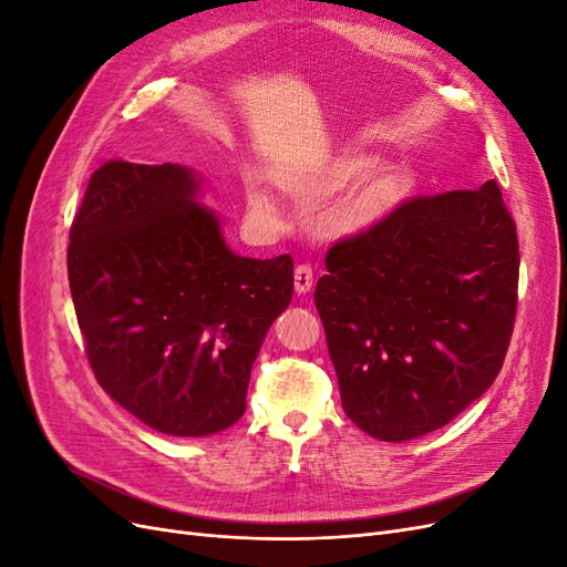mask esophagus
<instances>
[{"label": "esophagus", "instance_id": "esophagus-1", "mask_svg": "<svg viewBox=\"0 0 567 567\" xmlns=\"http://www.w3.org/2000/svg\"><path fill=\"white\" fill-rule=\"evenodd\" d=\"M293 284H296V293H310V288L315 284V271L310 265H298L296 274H293Z\"/></svg>", "mask_w": 567, "mask_h": 567}]
</instances>
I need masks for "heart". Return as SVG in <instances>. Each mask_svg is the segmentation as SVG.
Segmentation results:
<instances>
[{
	"label": "heart",
	"mask_w": 567,
	"mask_h": 567,
	"mask_svg": "<svg viewBox=\"0 0 567 567\" xmlns=\"http://www.w3.org/2000/svg\"><path fill=\"white\" fill-rule=\"evenodd\" d=\"M364 165H367V158L362 156L338 158L317 177L290 182V192H296L300 196L338 192V188L350 184L359 173H362ZM398 196H400L398 173H394L390 165H373L369 173H364V177L333 205L326 219H329V227L336 234L367 231L392 208ZM246 200H248V210L252 215L274 217V200L260 182L255 179L246 182Z\"/></svg>",
	"instance_id": "heart-1"
}]
</instances>
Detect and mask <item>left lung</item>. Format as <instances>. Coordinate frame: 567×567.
<instances>
[{
  "label": "left lung",
  "instance_id": "left-lung-1",
  "mask_svg": "<svg viewBox=\"0 0 567 567\" xmlns=\"http://www.w3.org/2000/svg\"><path fill=\"white\" fill-rule=\"evenodd\" d=\"M315 290L348 419L383 442L447 425L504 367L518 234L494 179L400 203L326 252Z\"/></svg>",
  "mask_w": 567,
  "mask_h": 567
}]
</instances>
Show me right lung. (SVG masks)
I'll list each match as a JSON object with an SVG mask.
<instances>
[{
  "label": "right lung",
  "mask_w": 567,
  "mask_h": 567,
  "mask_svg": "<svg viewBox=\"0 0 567 567\" xmlns=\"http://www.w3.org/2000/svg\"><path fill=\"white\" fill-rule=\"evenodd\" d=\"M188 167L109 161L68 244V281L99 385L165 435L225 431L293 298V260L229 250Z\"/></svg>",
  "instance_id": "add662e5"
}]
</instances>
